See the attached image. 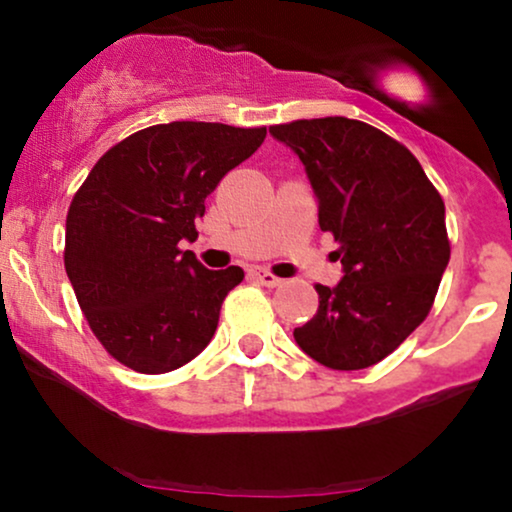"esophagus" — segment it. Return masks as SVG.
Here are the masks:
<instances>
[{
    "instance_id": "esophagus-1",
    "label": "esophagus",
    "mask_w": 512,
    "mask_h": 512,
    "mask_svg": "<svg viewBox=\"0 0 512 512\" xmlns=\"http://www.w3.org/2000/svg\"><path fill=\"white\" fill-rule=\"evenodd\" d=\"M255 279L260 281L262 286H269V289H274V286H281V281L284 279H279V276L276 274H272V272H267V269H255Z\"/></svg>"
}]
</instances>
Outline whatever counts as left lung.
Returning a JSON list of instances; mask_svg holds the SVG:
<instances>
[{"instance_id":"left-lung-1","label":"left lung","mask_w":512,"mask_h":512,"mask_svg":"<svg viewBox=\"0 0 512 512\" xmlns=\"http://www.w3.org/2000/svg\"><path fill=\"white\" fill-rule=\"evenodd\" d=\"M269 134L301 158L344 267L337 286H315L320 305L296 344L327 368L373 366L431 310L450 260L443 199L407 146L366 122L317 117Z\"/></svg>"}]
</instances>
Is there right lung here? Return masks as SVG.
<instances>
[{"label":"right lung","instance_id":"right-lung-1","mask_svg":"<svg viewBox=\"0 0 512 512\" xmlns=\"http://www.w3.org/2000/svg\"><path fill=\"white\" fill-rule=\"evenodd\" d=\"M267 127L168 122L105 151L67 214L64 269L88 327L137 373L185 366L214 337L243 269L211 272L180 240L223 175L260 149Z\"/></svg>","mask_w":512,"mask_h":512}]
</instances>
